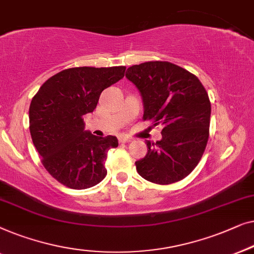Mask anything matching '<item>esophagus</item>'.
I'll use <instances>...</instances> for the list:
<instances>
[{"label":"esophagus","mask_w":254,"mask_h":254,"mask_svg":"<svg viewBox=\"0 0 254 254\" xmlns=\"http://www.w3.org/2000/svg\"><path fill=\"white\" fill-rule=\"evenodd\" d=\"M131 139L128 138V137H127V135H120L119 137V141L120 142H127V141H130Z\"/></svg>","instance_id":"esophagus-1"}]
</instances>
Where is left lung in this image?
<instances>
[{"instance_id": "left-lung-1", "label": "left lung", "mask_w": 254, "mask_h": 254, "mask_svg": "<svg viewBox=\"0 0 254 254\" xmlns=\"http://www.w3.org/2000/svg\"><path fill=\"white\" fill-rule=\"evenodd\" d=\"M126 77L140 93L142 119L163 127L161 140H146L147 154L135 161L138 174L162 185L183 180L208 141L210 102L205 87L188 70L161 61L132 65Z\"/></svg>"}]
</instances>
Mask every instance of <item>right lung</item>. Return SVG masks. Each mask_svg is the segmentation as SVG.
Here are the masks:
<instances>
[{
    "mask_svg": "<svg viewBox=\"0 0 254 254\" xmlns=\"http://www.w3.org/2000/svg\"><path fill=\"white\" fill-rule=\"evenodd\" d=\"M126 66L71 67L46 80L30 105L32 141L46 170L74 190L92 188L107 175L105 162L115 135L96 137L85 130L101 92L124 77Z\"/></svg>",
    "mask_w": 254,
    "mask_h": 254,
    "instance_id": "obj_1",
    "label": "right lung"
}]
</instances>
